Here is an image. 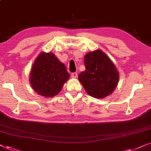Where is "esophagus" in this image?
<instances>
[{
    "label": "esophagus",
    "mask_w": 151,
    "mask_h": 151,
    "mask_svg": "<svg viewBox=\"0 0 151 151\" xmlns=\"http://www.w3.org/2000/svg\"><path fill=\"white\" fill-rule=\"evenodd\" d=\"M71 76L72 78H76L78 77V73H76V72H74V73H71Z\"/></svg>",
    "instance_id": "obj_1"
}]
</instances>
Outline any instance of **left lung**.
I'll return each instance as SVG.
<instances>
[{
	"label": "left lung",
	"instance_id": "obj_1",
	"mask_svg": "<svg viewBox=\"0 0 151 151\" xmlns=\"http://www.w3.org/2000/svg\"><path fill=\"white\" fill-rule=\"evenodd\" d=\"M85 71L78 76L86 93L96 98L112 93L119 81V73L106 53L100 49L91 51L84 58Z\"/></svg>",
	"mask_w": 151,
	"mask_h": 151
}]
</instances>
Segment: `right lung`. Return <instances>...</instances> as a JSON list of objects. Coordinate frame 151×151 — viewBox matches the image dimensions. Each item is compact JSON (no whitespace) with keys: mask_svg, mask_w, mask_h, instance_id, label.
Here are the masks:
<instances>
[{"mask_svg":"<svg viewBox=\"0 0 151 151\" xmlns=\"http://www.w3.org/2000/svg\"><path fill=\"white\" fill-rule=\"evenodd\" d=\"M69 77L65 65L53 53L42 52L32 66L29 82L40 96L51 98L59 93Z\"/></svg>","mask_w":151,"mask_h":151,"instance_id":"add662e5","label":"right lung"}]
</instances>
